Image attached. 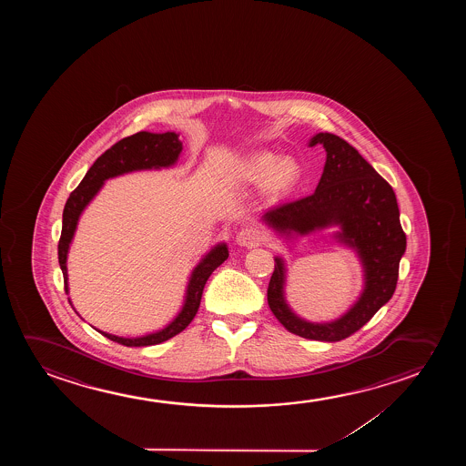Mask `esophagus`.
Listing matches in <instances>:
<instances>
[{
    "label": "esophagus",
    "instance_id": "1",
    "mask_svg": "<svg viewBox=\"0 0 466 466\" xmlns=\"http://www.w3.org/2000/svg\"><path fill=\"white\" fill-rule=\"evenodd\" d=\"M264 240V234L258 228H243L238 230L236 236L237 245L240 247H258Z\"/></svg>",
    "mask_w": 466,
    "mask_h": 466
}]
</instances>
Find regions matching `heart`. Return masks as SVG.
I'll list each match as a JSON object with an SVG mask.
<instances>
[{"label": "heart", "mask_w": 466, "mask_h": 466, "mask_svg": "<svg viewBox=\"0 0 466 466\" xmlns=\"http://www.w3.org/2000/svg\"><path fill=\"white\" fill-rule=\"evenodd\" d=\"M300 175V166L293 157H280L268 151L251 156L243 168V178L253 185L266 183L268 191L272 194L293 191L299 185Z\"/></svg>", "instance_id": "obj_1"}]
</instances>
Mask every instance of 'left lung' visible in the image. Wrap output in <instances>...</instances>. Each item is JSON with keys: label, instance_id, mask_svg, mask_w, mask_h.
<instances>
[{"label": "left lung", "instance_id": "1", "mask_svg": "<svg viewBox=\"0 0 466 466\" xmlns=\"http://www.w3.org/2000/svg\"><path fill=\"white\" fill-rule=\"evenodd\" d=\"M323 145L325 168L312 196L275 205L262 221L289 242L315 230L338 226L336 242L357 253L363 268V291L339 319L313 323L293 312L285 298L287 264L275 256L268 302L275 319L300 338L338 342L366 325L395 293L400 261L406 251V234L391 186L355 147L338 135L317 134L309 147Z\"/></svg>", "mask_w": 466, "mask_h": 466}]
</instances>
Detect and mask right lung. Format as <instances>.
Returning <instances> with one entry per match:
<instances>
[{"mask_svg": "<svg viewBox=\"0 0 466 466\" xmlns=\"http://www.w3.org/2000/svg\"><path fill=\"white\" fill-rule=\"evenodd\" d=\"M179 135L175 132L166 134H151V132H138V134L122 138L108 151L98 157L86 173L83 181L76 189L71 192L64 208V221H62V236L58 240V264L64 272L65 291L68 294V270H66V258L70 249L71 240L76 232L77 221L86 210V207L92 202L98 191L102 189L105 181L109 178L121 177L124 173L140 172V170H159L168 168L177 164L179 154L183 151V143L179 141ZM229 256V249L226 243H218L207 255L200 259L194 268L186 287L185 302L178 315L159 331L149 332L140 338H121L109 332L96 331L105 338L111 339L113 342L126 345V347H147V345L160 344L183 331L186 326L191 323L198 313L204 287L208 277L215 268H219ZM70 300V299H68ZM71 304V300H70Z\"/></svg>", "mask_w": 466, "mask_h": 466, "instance_id": "add662e5", "label": "right lung"}]
</instances>
